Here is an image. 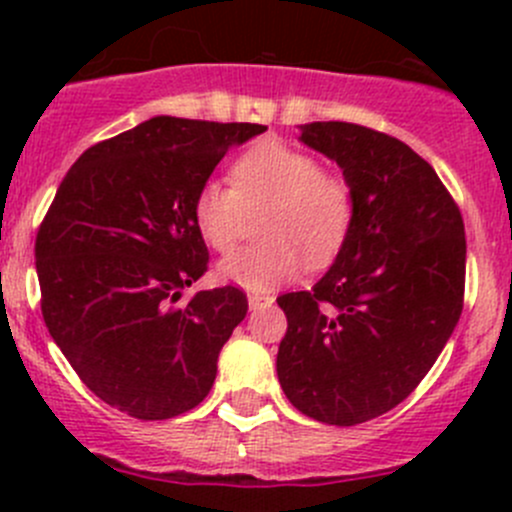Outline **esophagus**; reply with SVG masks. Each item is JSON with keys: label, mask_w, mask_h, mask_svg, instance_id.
<instances>
[{"label": "esophagus", "mask_w": 512, "mask_h": 512, "mask_svg": "<svg viewBox=\"0 0 512 512\" xmlns=\"http://www.w3.org/2000/svg\"><path fill=\"white\" fill-rule=\"evenodd\" d=\"M272 302H275V297H272V294H265V292H252V294H247V304H250V309L270 307Z\"/></svg>", "instance_id": "obj_1"}]
</instances>
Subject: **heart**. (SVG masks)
<instances>
[{"label": "heart", "mask_w": 512, "mask_h": 512, "mask_svg": "<svg viewBox=\"0 0 512 512\" xmlns=\"http://www.w3.org/2000/svg\"><path fill=\"white\" fill-rule=\"evenodd\" d=\"M232 188L205 180L193 198V220L205 245L227 252L237 245L252 210L262 218L265 242L227 255L218 277L252 292L299 277L304 262L324 267L339 255L354 223L352 185L324 173L309 153L280 141H262L232 165Z\"/></svg>", "instance_id": "obj_1"}]
</instances>
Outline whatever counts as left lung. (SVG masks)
Listing matches in <instances>:
<instances>
[{"label":"left lung","instance_id":"left-lung-1","mask_svg":"<svg viewBox=\"0 0 512 512\" xmlns=\"http://www.w3.org/2000/svg\"><path fill=\"white\" fill-rule=\"evenodd\" d=\"M299 131L342 168L354 223L317 285L277 297V376L304 416L356 426L399 406L446 347L463 309L466 232L436 170L399 138L344 121Z\"/></svg>","mask_w":512,"mask_h":512}]
</instances>
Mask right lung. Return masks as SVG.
Segmentation results:
<instances>
[{"label":"right lung","instance_id":"obj_1","mask_svg":"<svg viewBox=\"0 0 512 512\" xmlns=\"http://www.w3.org/2000/svg\"><path fill=\"white\" fill-rule=\"evenodd\" d=\"M260 123L156 116L91 146L61 180L36 235L41 314L101 401L141 421L195 409L247 297L215 287L175 304L208 270L193 198Z\"/></svg>","mask_w":512,"mask_h":512}]
</instances>
